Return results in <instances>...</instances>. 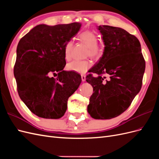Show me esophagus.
I'll return each mask as SVG.
<instances>
[{
	"instance_id": "34e87169",
	"label": "esophagus",
	"mask_w": 159,
	"mask_h": 159,
	"mask_svg": "<svg viewBox=\"0 0 159 159\" xmlns=\"http://www.w3.org/2000/svg\"><path fill=\"white\" fill-rule=\"evenodd\" d=\"M85 80H86L85 75H81V80H82L83 81H85Z\"/></svg>"
}]
</instances>
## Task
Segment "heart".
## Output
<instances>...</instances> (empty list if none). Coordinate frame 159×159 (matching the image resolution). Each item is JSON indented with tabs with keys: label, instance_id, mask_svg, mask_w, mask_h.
I'll return each mask as SVG.
<instances>
[{
	"label": "heart",
	"instance_id": "heart-1",
	"mask_svg": "<svg viewBox=\"0 0 159 159\" xmlns=\"http://www.w3.org/2000/svg\"><path fill=\"white\" fill-rule=\"evenodd\" d=\"M78 39L88 47L87 54L93 59H99L102 56L105 45L103 43H98V38L95 34L91 31H84L78 35ZM73 49V42L69 40L64 46V57L66 60L71 58V52ZM91 67L89 60H74L67 65V69L70 71L84 74Z\"/></svg>",
	"mask_w": 159,
	"mask_h": 159
}]
</instances>
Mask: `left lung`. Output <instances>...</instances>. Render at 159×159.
<instances>
[{"instance_id":"obj_1","label":"left lung","mask_w":159,"mask_h":159,"mask_svg":"<svg viewBox=\"0 0 159 159\" xmlns=\"http://www.w3.org/2000/svg\"><path fill=\"white\" fill-rule=\"evenodd\" d=\"M105 44L100 57L86 76L94 92L88 111L96 119H110L126 111L140 91L145 61L136 36L123 28L99 26ZM97 74L93 77L92 74ZM108 75L106 79L104 74Z\"/></svg>"}]
</instances>
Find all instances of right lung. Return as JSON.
<instances>
[{
    "label": "right lung",
    "mask_w": 159,
    "mask_h": 159,
    "mask_svg": "<svg viewBox=\"0 0 159 159\" xmlns=\"http://www.w3.org/2000/svg\"><path fill=\"white\" fill-rule=\"evenodd\" d=\"M81 24L38 25L23 36L16 49L14 67L17 91L31 112L45 119H59L66 111L68 98L78 89L81 75L63 70L64 46ZM58 73L57 79L50 78Z\"/></svg>",
    "instance_id": "add662e5"
}]
</instances>
